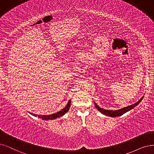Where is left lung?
<instances>
[{"instance_id": "8db88e82", "label": "left lung", "mask_w": 154, "mask_h": 154, "mask_svg": "<svg viewBox=\"0 0 154 154\" xmlns=\"http://www.w3.org/2000/svg\"><path fill=\"white\" fill-rule=\"evenodd\" d=\"M143 97H141L140 98V100H139L137 103H135L134 104H133V105H131V106H129L126 107H125V108H122L121 109H119V110H106V109H103L102 108H100V107H98L96 103H95V107L99 110V111L103 114L104 115H106L107 116H110V117H113V118H114V117H118V116H120L122 114H124L125 113H126V112L129 111V110H131L132 109H133L134 107H136L138 104L142 100Z\"/></svg>"}]
</instances>
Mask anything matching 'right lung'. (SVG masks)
I'll use <instances>...</instances> for the list:
<instances>
[{
  "label": "right lung",
  "mask_w": 154,
  "mask_h": 154,
  "mask_svg": "<svg viewBox=\"0 0 154 154\" xmlns=\"http://www.w3.org/2000/svg\"><path fill=\"white\" fill-rule=\"evenodd\" d=\"M70 106H71V100H69L68 101V103H67V106L64 109L60 110V111L57 112V113L52 114L51 115H38V116H36V114H32V113H30V114L35 117L38 116L39 118H41L43 120H52V119H55L56 118H60V117L64 115L69 110V109L70 108Z\"/></svg>",
  "instance_id": "obj_1"
}]
</instances>
